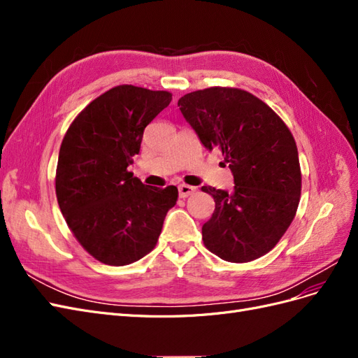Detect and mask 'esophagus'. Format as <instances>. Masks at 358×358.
<instances>
[{
    "mask_svg": "<svg viewBox=\"0 0 358 358\" xmlns=\"http://www.w3.org/2000/svg\"><path fill=\"white\" fill-rule=\"evenodd\" d=\"M196 187H191V185H185V183H182V185H179V197L180 199H187L189 197L191 194L196 192Z\"/></svg>",
    "mask_w": 358,
    "mask_h": 358,
    "instance_id": "34e87169",
    "label": "esophagus"
}]
</instances>
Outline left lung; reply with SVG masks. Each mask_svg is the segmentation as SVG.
I'll list each match as a JSON object with an SVG mask.
<instances>
[{
    "label": "left lung",
    "mask_w": 358,
    "mask_h": 358,
    "mask_svg": "<svg viewBox=\"0 0 358 358\" xmlns=\"http://www.w3.org/2000/svg\"><path fill=\"white\" fill-rule=\"evenodd\" d=\"M179 109L206 149H218L234 176L231 192L201 187L215 200L203 243L230 263L263 257L285 234L299 208L296 140L275 110L251 92L212 86L180 96Z\"/></svg>",
    "instance_id": "obj_1"
}]
</instances>
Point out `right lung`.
<instances>
[{
  "label": "right lung",
  "instance_id": "right-lung-1",
  "mask_svg": "<svg viewBox=\"0 0 358 358\" xmlns=\"http://www.w3.org/2000/svg\"><path fill=\"white\" fill-rule=\"evenodd\" d=\"M171 101L169 91L119 85L74 117L62 138L55 191L82 248L109 266H127L155 248L178 188L143 185L128 171L146 125Z\"/></svg>",
  "mask_w": 358,
  "mask_h": 358
}]
</instances>
